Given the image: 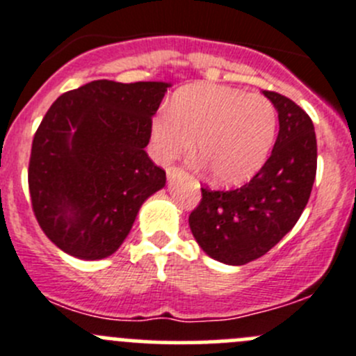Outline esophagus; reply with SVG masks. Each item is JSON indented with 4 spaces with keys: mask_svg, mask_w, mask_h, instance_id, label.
<instances>
[{
    "mask_svg": "<svg viewBox=\"0 0 356 356\" xmlns=\"http://www.w3.org/2000/svg\"><path fill=\"white\" fill-rule=\"evenodd\" d=\"M181 175H184V170H182V168H179V167H170V168H167V177H168V181H174L175 177H181Z\"/></svg>",
    "mask_w": 356,
    "mask_h": 356,
    "instance_id": "1",
    "label": "esophagus"
}]
</instances>
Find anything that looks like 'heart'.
I'll use <instances>...</instances> for the list:
<instances>
[{
  "instance_id": "heart-1",
  "label": "heart",
  "mask_w": 356,
  "mask_h": 356,
  "mask_svg": "<svg viewBox=\"0 0 356 356\" xmlns=\"http://www.w3.org/2000/svg\"><path fill=\"white\" fill-rule=\"evenodd\" d=\"M278 116L270 99L216 83L179 88L168 113L153 118L151 151L161 163L195 149L213 182L236 186L254 177L277 139Z\"/></svg>"
}]
</instances>
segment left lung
<instances>
[{"label":"left lung","instance_id":"1","mask_svg":"<svg viewBox=\"0 0 356 356\" xmlns=\"http://www.w3.org/2000/svg\"><path fill=\"white\" fill-rule=\"evenodd\" d=\"M278 113L277 143L264 167L231 191L202 188L189 227L207 255L241 266L273 248L301 217L316 175L312 118L294 101L264 90Z\"/></svg>","mask_w":356,"mask_h":356}]
</instances>
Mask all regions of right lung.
Returning <instances> with one entry per match:
<instances>
[{"label": "right lung", "mask_w": 356, "mask_h": 356, "mask_svg": "<svg viewBox=\"0 0 356 356\" xmlns=\"http://www.w3.org/2000/svg\"><path fill=\"white\" fill-rule=\"evenodd\" d=\"M170 83L97 79L62 94L33 139L29 193L41 229L72 257L97 261L129 236L165 186L144 147Z\"/></svg>", "instance_id": "1"}]
</instances>
